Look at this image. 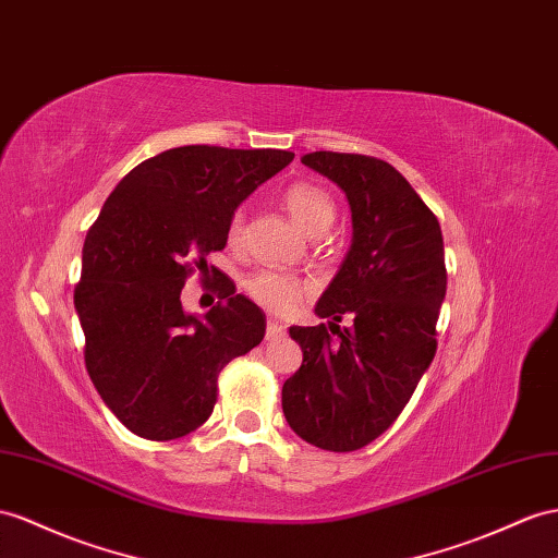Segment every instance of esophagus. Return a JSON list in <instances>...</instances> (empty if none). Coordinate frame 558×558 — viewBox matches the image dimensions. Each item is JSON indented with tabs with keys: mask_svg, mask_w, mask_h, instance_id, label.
<instances>
[{
	"mask_svg": "<svg viewBox=\"0 0 558 558\" xmlns=\"http://www.w3.org/2000/svg\"><path fill=\"white\" fill-rule=\"evenodd\" d=\"M284 335H288V327L278 323V320H268V325H266V339L268 341H280V339H284Z\"/></svg>",
	"mask_w": 558,
	"mask_h": 558,
	"instance_id": "1",
	"label": "esophagus"
}]
</instances>
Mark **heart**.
Listing matches in <instances>:
<instances>
[{
	"label": "heart",
	"instance_id": "1",
	"mask_svg": "<svg viewBox=\"0 0 558 558\" xmlns=\"http://www.w3.org/2000/svg\"><path fill=\"white\" fill-rule=\"evenodd\" d=\"M282 207L288 209L292 221L308 235L325 233L337 217V205L332 195L320 189V185L308 181H296L288 185L282 193ZM242 223H245V214L238 209L231 221H228V242L231 245L240 242ZM245 290L259 306L274 313H288L304 296L306 284L294 276L278 274V270H256L254 276L245 280Z\"/></svg>",
	"mask_w": 558,
	"mask_h": 558
}]
</instances>
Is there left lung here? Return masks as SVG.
I'll return each instance as SVG.
<instances>
[{
  "instance_id": "left-lung-1",
  "label": "left lung",
  "mask_w": 558,
  "mask_h": 558,
  "mask_svg": "<svg viewBox=\"0 0 558 558\" xmlns=\"http://www.w3.org/2000/svg\"><path fill=\"white\" fill-rule=\"evenodd\" d=\"M302 162L347 193L353 238L316 304L338 339L325 323L290 327L304 361L282 384V412L311 446L351 452L387 432L434 361L446 252L434 211L389 162L330 150ZM344 315L354 325L339 331Z\"/></svg>"
}]
</instances>
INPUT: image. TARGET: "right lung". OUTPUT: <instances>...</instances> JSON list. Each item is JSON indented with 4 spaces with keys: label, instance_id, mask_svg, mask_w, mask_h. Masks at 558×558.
<instances>
[{
    "label": "right lung",
    "instance_id": "obj_1",
    "mask_svg": "<svg viewBox=\"0 0 558 558\" xmlns=\"http://www.w3.org/2000/svg\"><path fill=\"white\" fill-rule=\"evenodd\" d=\"M292 160L276 148L181 146L108 195L84 240L75 311L87 373L132 434L171 440L203 426L221 369L264 339L262 308L231 284L205 316L183 311L181 290L226 247L242 199Z\"/></svg>",
    "mask_w": 558,
    "mask_h": 558
}]
</instances>
